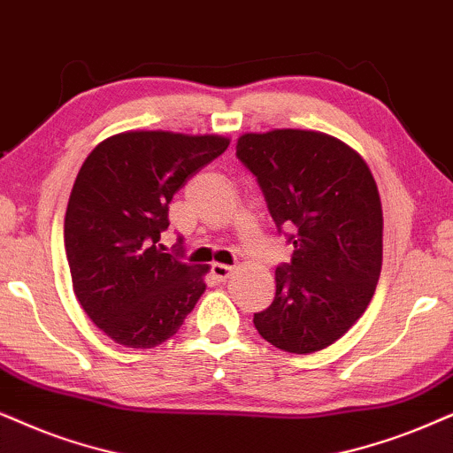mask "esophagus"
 I'll return each mask as SVG.
<instances>
[{
	"instance_id": "esophagus-1",
	"label": "esophagus",
	"mask_w": 453,
	"mask_h": 453,
	"mask_svg": "<svg viewBox=\"0 0 453 453\" xmlns=\"http://www.w3.org/2000/svg\"><path fill=\"white\" fill-rule=\"evenodd\" d=\"M232 273H234V269L223 265V263H213V265H211V276H213L217 282H226Z\"/></svg>"
}]
</instances>
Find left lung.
<instances>
[{
    "label": "left lung",
    "instance_id": "obj_1",
    "mask_svg": "<svg viewBox=\"0 0 453 453\" xmlns=\"http://www.w3.org/2000/svg\"><path fill=\"white\" fill-rule=\"evenodd\" d=\"M236 154L295 246L255 328L286 353L322 351L364 316L380 278L382 204L372 171L339 137L311 129L242 134Z\"/></svg>",
    "mask_w": 453,
    "mask_h": 453
}]
</instances>
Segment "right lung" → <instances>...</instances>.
Here are the masks:
<instances>
[{"mask_svg":"<svg viewBox=\"0 0 453 453\" xmlns=\"http://www.w3.org/2000/svg\"><path fill=\"white\" fill-rule=\"evenodd\" d=\"M230 146V137L123 131L100 142L79 169L65 217L73 290L114 342L152 349L180 330L209 265L165 253L173 194Z\"/></svg>","mask_w":453,"mask_h":453,"instance_id":"add662e5","label":"right lung"}]
</instances>
